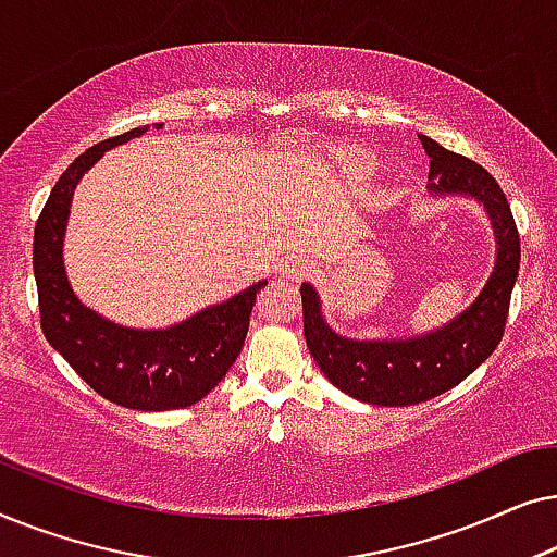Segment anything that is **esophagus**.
I'll list each match as a JSON object with an SVG mask.
<instances>
[{"instance_id":"1","label":"esophagus","mask_w":557,"mask_h":557,"mask_svg":"<svg viewBox=\"0 0 557 557\" xmlns=\"http://www.w3.org/2000/svg\"><path fill=\"white\" fill-rule=\"evenodd\" d=\"M311 269H314V261H309V258H288V261H284V265H281V271H284V276L288 278H301L304 273H309Z\"/></svg>"}]
</instances>
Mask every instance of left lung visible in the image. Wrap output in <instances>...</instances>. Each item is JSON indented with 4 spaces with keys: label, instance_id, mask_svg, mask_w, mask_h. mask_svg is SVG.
I'll use <instances>...</instances> for the list:
<instances>
[{
    "label": "left lung",
    "instance_id": "8db88e82",
    "mask_svg": "<svg viewBox=\"0 0 557 557\" xmlns=\"http://www.w3.org/2000/svg\"><path fill=\"white\" fill-rule=\"evenodd\" d=\"M418 139L431 159L429 195L467 197L482 205L497 240V256L484 288L467 309L436 330L408 337H345L326 324L317 286L304 281V337L311 357L334 387L370 406H416L467 380L497 349L520 273V235L497 180L429 136L418 134Z\"/></svg>",
    "mask_w": 557,
    "mask_h": 557
}]
</instances>
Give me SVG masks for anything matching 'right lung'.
<instances>
[{"instance_id": "add662e5", "label": "right lung", "mask_w": 557, "mask_h": 557, "mask_svg": "<svg viewBox=\"0 0 557 557\" xmlns=\"http://www.w3.org/2000/svg\"><path fill=\"white\" fill-rule=\"evenodd\" d=\"M144 132L149 126L96 144L67 166L35 225L33 269L45 337L98 395L134 410H177L202 400L238 360L256 294L269 278L157 330L116 324L78 299L63 261L73 193L106 151Z\"/></svg>"}]
</instances>
